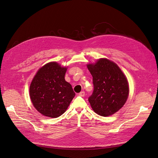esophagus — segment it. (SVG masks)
<instances>
[{
	"label": "esophagus",
	"mask_w": 158,
	"mask_h": 158,
	"mask_svg": "<svg viewBox=\"0 0 158 158\" xmlns=\"http://www.w3.org/2000/svg\"><path fill=\"white\" fill-rule=\"evenodd\" d=\"M78 94H79V96H80V97H84L85 96V92L84 91H81Z\"/></svg>",
	"instance_id": "esophagus-1"
}]
</instances>
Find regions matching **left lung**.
I'll return each instance as SVG.
<instances>
[{
  "label": "left lung",
  "instance_id": "left-lung-1",
  "mask_svg": "<svg viewBox=\"0 0 158 158\" xmlns=\"http://www.w3.org/2000/svg\"><path fill=\"white\" fill-rule=\"evenodd\" d=\"M93 77L94 90L88 98L93 111L107 117L114 114L127 102L129 85L127 77L115 64L100 58L87 65Z\"/></svg>",
  "mask_w": 158,
  "mask_h": 158
}]
</instances>
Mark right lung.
<instances>
[{"mask_svg":"<svg viewBox=\"0 0 158 158\" xmlns=\"http://www.w3.org/2000/svg\"><path fill=\"white\" fill-rule=\"evenodd\" d=\"M67 68L50 62L39 69L30 86L34 108L44 116L56 118L65 112L75 96L71 85L65 80Z\"/></svg>","mask_w":158,"mask_h":158,"instance_id":"1","label":"right lung"}]
</instances>
